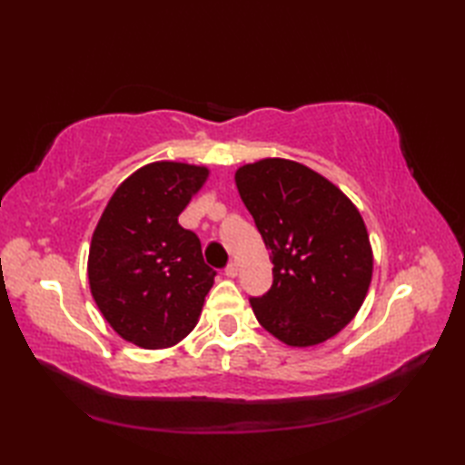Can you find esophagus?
<instances>
[{
  "instance_id": "34e87169",
  "label": "esophagus",
  "mask_w": 465,
  "mask_h": 465,
  "mask_svg": "<svg viewBox=\"0 0 465 465\" xmlns=\"http://www.w3.org/2000/svg\"><path fill=\"white\" fill-rule=\"evenodd\" d=\"M238 273H240V263H238V262H232V263L225 268V275H227V278H235V275H238Z\"/></svg>"
}]
</instances>
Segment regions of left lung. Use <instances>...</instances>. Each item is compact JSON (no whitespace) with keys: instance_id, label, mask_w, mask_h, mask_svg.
Wrapping results in <instances>:
<instances>
[{"instance_id":"left-lung-1","label":"left lung","mask_w":465,"mask_h":465,"mask_svg":"<svg viewBox=\"0 0 465 465\" xmlns=\"http://www.w3.org/2000/svg\"><path fill=\"white\" fill-rule=\"evenodd\" d=\"M235 185L272 252V288L250 300L262 328L292 348L333 338L371 283L373 253L358 207L318 172L282 157L242 165Z\"/></svg>"}]
</instances>
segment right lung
Wrapping results in <instances>:
<instances>
[{
  "mask_svg": "<svg viewBox=\"0 0 465 465\" xmlns=\"http://www.w3.org/2000/svg\"><path fill=\"white\" fill-rule=\"evenodd\" d=\"M207 175L182 162L140 167L114 192L92 235L87 278L97 308L143 350L182 341L213 285L200 238L177 223Z\"/></svg>",
  "mask_w": 465,
  "mask_h": 465,
  "instance_id": "right-lung-1",
  "label": "right lung"
}]
</instances>
